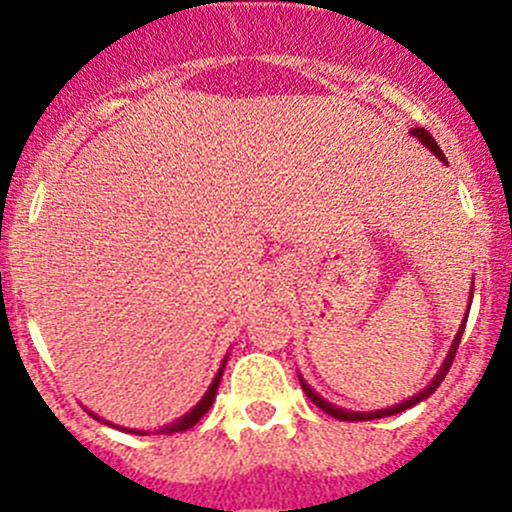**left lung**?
I'll list each match as a JSON object with an SVG mask.
<instances>
[{
	"instance_id": "1",
	"label": "left lung",
	"mask_w": 512,
	"mask_h": 512,
	"mask_svg": "<svg viewBox=\"0 0 512 512\" xmlns=\"http://www.w3.org/2000/svg\"><path fill=\"white\" fill-rule=\"evenodd\" d=\"M411 133H414V136L418 138V141L423 143V146H426V148H431V151H433V156H436V158H441L443 163H446V156H443V151H441V148H438V143L433 141V138H431V133H428L426 128H414V131H411ZM461 337H463V329H461V332H458V337L453 339V347H451V352H448L446 361H443V366H441V371H438V374H436V379H433L431 384H428L426 389L421 391V394H416L414 399L404 401V404H399V406H391V409H384V411H371V414H354V411H344V409H337V406H332V404H329V401H324L322 396H317V394H314L312 389H309V386H307V381H304V379H299V384H302L304 394L309 396V401H312L314 406H319V409H322L324 414H329V416L339 418V421H374V418H384V416H394V414H401V411H406V409H411V406H416L418 401L428 399V396H431L433 391H436L438 386H441V381L446 379L448 369H451L453 359H456V349H458V344H461Z\"/></svg>"
}]
</instances>
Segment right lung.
Listing matches in <instances>:
<instances>
[{
	"mask_svg": "<svg viewBox=\"0 0 512 512\" xmlns=\"http://www.w3.org/2000/svg\"><path fill=\"white\" fill-rule=\"evenodd\" d=\"M220 376H223V369L218 371V376H215V381L213 384H210V389H208V394L203 396V401H200L198 406H195L193 411H190V414H185L183 418H180L178 423H173V426H168V428H160V433H173V431H188V428H193L195 423L200 421V418H203L205 414H208V409L210 406H213V401H215V394H218V384H220ZM94 416V414H91Z\"/></svg>",
	"mask_w": 512,
	"mask_h": 512,
	"instance_id": "add662e5",
	"label": "right lung"
}]
</instances>
